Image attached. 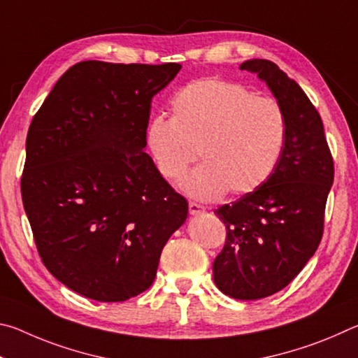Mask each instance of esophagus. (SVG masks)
I'll list each match as a JSON object with an SVG mask.
<instances>
[{
	"label": "esophagus",
	"instance_id": "esophagus-1",
	"mask_svg": "<svg viewBox=\"0 0 358 358\" xmlns=\"http://www.w3.org/2000/svg\"><path fill=\"white\" fill-rule=\"evenodd\" d=\"M205 208L202 207L201 203H196V202H189V215H201L202 211H203Z\"/></svg>",
	"mask_w": 358,
	"mask_h": 358
}]
</instances>
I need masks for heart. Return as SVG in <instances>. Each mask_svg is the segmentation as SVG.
Returning a JSON list of instances; mask_svg holds the SVG:
<instances>
[{"mask_svg": "<svg viewBox=\"0 0 358 358\" xmlns=\"http://www.w3.org/2000/svg\"><path fill=\"white\" fill-rule=\"evenodd\" d=\"M173 118L153 117L145 145L162 177L177 181L199 155L203 164L183 181L192 197L241 196L259 189L280 162L287 121L280 102L243 85L201 78L173 96ZM199 151L197 152L196 150Z\"/></svg>", "mask_w": 358, "mask_h": 358, "instance_id": "heart-1", "label": "heart"}]
</instances>
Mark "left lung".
Instances as JSON below:
<instances>
[{
    "instance_id": "left-lung-1",
    "label": "left lung",
    "mask_w": 358,
    "mask_h": 358,
    "mask_svg": "<svg viewBox=\"0 0 358 358\" xmlns=\"http://www.w3.org/2000/svg\"><path fill=\"white\" fill-rule=\"evenodd\" d=\"M240 69L266 83L287 121L271 177L215 210L227 229L213 262L216 287L232 299L257 300L286 287L316 252L335 169L322 120L300 85L268 59H248Z\"/></svg>"
}]
</instances>
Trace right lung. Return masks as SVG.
Listing matches in <instances>:
<instances>
[{
  "label": "right lung",
  "instance_id": "add662e5",
  "mask_svg": "<svg viewBox=\"0 0 358 358\" xmlns=\"http://www.w3.org/2000/svg\"><path fill=\"white\" fill-rule=\"evenodd\" d=\"M181 64L82 62L29 124L22 201L47 270L74 292L124 301L155 281L187 202L145 153L153 96Z\"/></svg>",
  "mask_w": 358,
  "mask_h": 358
}]
</instances>
